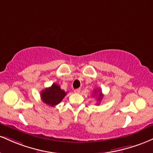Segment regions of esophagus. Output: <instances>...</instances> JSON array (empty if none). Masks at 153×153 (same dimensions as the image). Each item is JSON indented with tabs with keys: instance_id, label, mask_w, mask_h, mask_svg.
Masks as SVG:
<instances>
[{
	"instance_id": "34e87169",
	"label": "esophagus",
	"mask_w": 153,
	"mask_h": 153,
	"mask_svg": "<svg viewBox=\"0 0 153 153\" xmlns=\"http://www.w3.org/2000/svg\"><path fill=\"white\" fill-rule=\"evenodd\" d=\"M80 91H81V89L78 88V89H76V90H74V92L75 93H79Z\"/></svg>"
}]
</instances>
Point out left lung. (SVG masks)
I'll return each mask as SVG.
<instances>
[{
  "mask_svg": "<svg viewBox=\"0 0 153 153\" xmlns=\"http://www.w3.org/2000/svg\"><path fill=\"white\" fill-rule=\"evenodd\" d=\"M94 93H95V95L96 96L98 94V96H97V100H98V101H100L101 100H102V97H103V95L102 94V92H101L100 90H95V92H94Z\"/></svg>",
  "mask_w": 153,
  "mask_h": 153,
  "instance_id": "obj_1",
  "label": "left lung"
}]
</instances>
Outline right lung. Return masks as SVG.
Returning <instances> with one entry per match:
<instances>
[{
  "instance_id": "add662e5",
  "label": "right lung",
  "mask_w": 153,
  "mask_h": 153,
  "mask_svg": "<svg viewBox=\"0 0 153 153\" xmlns=\"http://www.w3.org/2000/svg\"><path fill=\"white\" fill-rule=\"evenodd\" d=\"M66 95V92L61 90L59 85L53 83L51 87L45 88L41 92L40 97L42 102L53 107L60 103Z\"/></svg>"
}]
</instances>
